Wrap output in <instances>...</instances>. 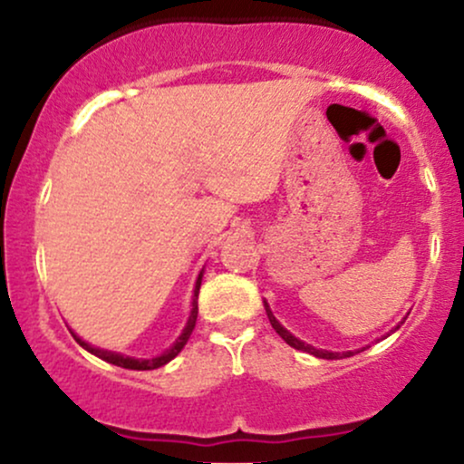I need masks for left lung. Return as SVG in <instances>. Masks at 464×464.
I'll return each mask as SVG.
<instances>
[{"label":"left lung","instance_id":"obj_1","mask_svg":"<svg viewBox=\"0 0 464 464\" xmlns=\"http://www.w3.org/2000/svg\"><path fill=\"white\" fill-rule=\"evenodd\" d=\"M264 307H266V314H268V321H270V324H273V329L281 335V338L285 340L287 344H290V347H295V349H299V351H305V353H312V355H316V358H323V360H340V358H351V355H353V351H343V353H335V351L316 349V347H312V344L303 343V340L296 338V335H292L284 327V324L276 321L273 310H270V305L266 301H264ZM397 329H399V324H397L395 329H392V332H397ZM362 351H364V347H362ZM358 353H360V351H358Z\"/></svg>","mask_w":464,"mask_h":464}]
</instances>
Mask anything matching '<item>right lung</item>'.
Wrapping results in <instances>:
<instances>
[{"mask_svg":"<svg viewBox=\"0 0 464 464\" xmlns=\"http://www.w3.org/2000/svg\"><path fill=\"white\" fill-rule=\"evenodd\" d=\"M202 273H205V268L200 270L198 276H196V284H194V296H191V312H189V318L188 323H185L183 332L177 340H174L172 344H169V349H165L161 355H154V358H130V355H124V353H117V351H106V349H100V347H93V344H89L87 340L80 338L78 334H73V340L82 347L84 351H89V353L98 355L100 360L109 362V364H115V366H121V369H130V371H152V369H159V366L168 364L169 360H174L177 355L183 351L185 344H188L191 332H194L196 327V318H198V292H200V284H202Z\"/></svg>","mask_w":464,"mask_h":464,"instance_id":"1","label":"right lung"}]
</instances>
